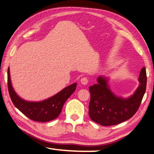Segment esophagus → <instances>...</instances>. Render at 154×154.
I'll list each match as a JSON object with an SVG mask.
<instances>
[{"instance_id":"obj_1","label":"esophagus","mask_w":154,"mask_h":154,"mask_svg":"<svg viewBox=\"0 0 154 154\" xmlns=\"http://www.w3.org/2000/svg\"><path fill=\"white\" fill-rule=\"evenodd\" d=\"M81 83H82V84H83V85L88 84V83H89V80L88 79V77H82V79H81Z\"/></svg>"}]
</instances>
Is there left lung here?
<instances>
[{
    "mask_svg": "<svg viewBox=\"0 0 154 154\" xmlns=\"http://www.w3.org/2000/svg\"><path fill=\"white\" fill-rule=\"evenodd\" d=\"M139 81L140 84L135 94L129 98L122 99L114 96L105 78H97L98 83L89 88V115L92 121L102 126H112L130 119L138 110L146 90L145 67L141 69Z\"/></svg>",
    "mask_w": 154,
    "mask_h": 154,
    "instance_id": "1",
    "label": "left lung"
}]
</instances>
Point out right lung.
Returning a JSON list of instances; mask_svg holds the SVG:
<instances>
[{
	"label": "right lung",
	"instance_id": "add662e5",
	"mask_svg": "<svg viewBox=\"0 0 154 154\" xmlns=\"http://www.w3.org/2000/svg\"><path fill=\"white\" fill-rule=\"evenodd\" d=\"M8 90L11 101L27 118L36 122L52 121L59 116L63 106L76 89L77 83L70 85L50 98L39 102H27L20 98L13 89L11 83L9 67L7 72Z\"/></svg>",
	"mask_w": 154,
	"mask_h": 154
}]
</instances>
